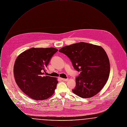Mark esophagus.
Returning a JSON list of instances; mask_svg holds the SVG:
<instances>
[{"label":"esophagus","instance_id":"1","mask_svg":"<svg viewBox=\"0 0 127 127\" xmlns=\"http://www.w3.org/2000/svg\"><path fill=\"white\" fill-rule=\"evenodd\" d=\"M61 79L63 81H67L68 79H62V78H61Z\"/></svg>","mask_w":127,"mask_h":127}]
</instances>
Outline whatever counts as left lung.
<instances>
[{"label":"left lung","instance_id":"8db88e82","mask_svg":"<svg viewBox=\"0 0 127 127\" xmlns=\"http://www.w3.org/2000/svg\"><path fill=\"white\" fill-rule=\"evenodd\" d=\"M59 52L66 55L74 68L80 71L72 92L82 98L97 94L106 84L110 72V63L106 51L99 46L79 42L66 46Z\"/></svg>","mask_w":127,"mask_h":127}]
</instances>
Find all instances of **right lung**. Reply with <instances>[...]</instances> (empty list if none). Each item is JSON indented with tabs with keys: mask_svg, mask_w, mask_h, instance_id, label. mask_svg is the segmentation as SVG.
I'll return each mask as SVG.
<instances>
[{
	"mask_svg": "<svg viewBox=\"0 0 127 127\" xmlns=\"http://www.w3.org/2000/svg\"><path fill=\"white\" fill-rule=\"evenodd\" d=\"M58 50L54 48H32L16 59L13 69L16 82L32 99L42 100L54 94L58 83L57 78L44 74L51 58Z\"/></svg>",
	"mask_w": 127,
	"mask_h": 127,
	"instance_id": "obj_1",
	"label": "right lung"
}]
</instances>
